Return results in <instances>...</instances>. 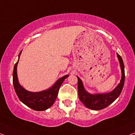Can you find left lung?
Masks as SVG:
<instances>
[{
  "label": "left lung",
  "mask_w": 135,
  "mask_h": 135,
  "mask_svg": "<svg viewBox=\"0 0 135 135\" xmlns=\"http://www.w3.org/2000/svg\"><path fill=\"white\" fill-rule=\"evenodd\" d=\"M122 71V78L120 83L111 92L106 94H91L85 90L82 81L78 77V97L81 102L86 108L93 110H100L104 109L115 101L120 95L125 82V70L124 62L121 56L117 53Z\"/></svg>",
  "instance_id": "left-lung-1"
}]
</instances>
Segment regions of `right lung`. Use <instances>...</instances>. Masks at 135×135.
Instances as JSON below:
<instances>
[{"instance_id":"1","label":"right lung","mask_w":135,"mask_h":135,"mask_svg":"<svg viewBox=\"0 0 135 135\" xmlns=\"http://www.w3.org/2000/svg\"><path fill=\"white\" fill-rule=\"evenodd\" d=\"M21 52L19 54L18 62L15 64L13 68V83L15 90L19 99L24 105L35 111H45L50 108L54 103L57 97L60 87L61 86L65 79L69 75H67L60 78L52 86L46 90L38 92H29L20 84L17 76V65Z\"/></svg>"}]
</instances>
